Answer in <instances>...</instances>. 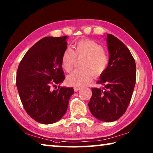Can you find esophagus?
<instances>
[{
  "instance_id": "obj_1",
  "label": "esophagus",
  "mask_w": 153,
  "mask_h": 153,
  "mask_svg": "<svg viewBox=\"0 0 153 153\" xmlns=\"http://www.w3.org/2000/svg\"><path fill=\"white\" fill-rule=\"evenodd\" d=\"M74 91H75V92H77V91H78V90H79L80 89H81V88L77 87V86H75V87L74 88Z\"/></svg>"
}]
</instances>
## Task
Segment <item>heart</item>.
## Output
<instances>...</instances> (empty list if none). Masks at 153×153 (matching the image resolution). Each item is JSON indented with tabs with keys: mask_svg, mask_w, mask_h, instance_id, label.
I'll return each instance as SVG.
<instances>
[{
	"mask_svg": "<svg viewBox=\"0 0 153 153\" xmlns=\"http://www.w3.org/2000/svg\"><path fill=\"white\" fill-rule=\"evenodd\" d=\"M73 48V50L68 48L63 51L61 65L67 72H70L76 63V58L84 59L81 63L82 69L74 71L67 78L69 85L82 87L91 81L93 74L98 76L106 70L109 59L102 46L93 40H81Z\"/></svg>",
	"mask_w": 153,
	"mask_h": 153,
	"instance_id": "1",
	"label": "heart"
}]
</instances>
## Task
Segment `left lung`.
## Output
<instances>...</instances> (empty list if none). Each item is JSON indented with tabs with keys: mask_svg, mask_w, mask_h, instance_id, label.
I'll return each mask as SVG.
<instances>
[{
	"mask_svg": "<svg viewBox=\"0 0 153 153\" xmlns=\"http://www.w3.org/2000/svg\"><path fill=\"white\" fill-rule=\"evenodd\" d=\"M109 62L97 84L103 88H92L90 111L98 120L112 122L125 113L130 102L136 79L135 60L124 44L107 33Z\"/></svg>",
	"mask_w": 153,
	"mask_h": 153,
	"instance_id": "1",
	"label": "left lung"
}]
</instances>
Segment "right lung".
Wrapping results in <instances>:
<instances>
[{
  "label": "right lung",
  "mask_w": 153,
  "mask_h": 153,
  "mask_svg": "<svg viewBox=\"0 0 153 153\" xmlns=\"http://www.w3.org/2000/svg\"><path fill=\"white\" fill-rule=\"evenodd\" d=\"M67 36L45 37L28 51L18 67L16 85L24 108L38 123L51 124L63 117L73 88L51 86L65 79L61 56L67 47Z\"/></svg>",
  "instance_id": "1"
}]
</instances>
